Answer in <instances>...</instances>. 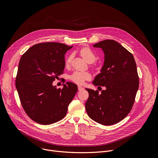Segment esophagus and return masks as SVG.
<instances>
[{
    "label": "esophagus",
    "mask_w": 158,
    "mask_h": 158,
    "mask_svg": "<svg viewBox=\"0 0 158 158\" xmlns=\"http://www.w3.org/2000/svg\"><path fill=\"white\" fill-rule=\"evenodd\" d=\"M83 89H84V87H82L81 85H78V90H79V91H82V90H83Z\"/></svg>",
    "instance_id": "esophagus-1"
}]
</instances>
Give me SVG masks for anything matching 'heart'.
Instances as JSON below:
<instances>
[{
  "label": "heart",
  "mask_w": 158,
  "mask_h": 158,
  "mask_svg": "<svg viewBox=\"0 0 158 158\" xmlns=\"http://www.w3.org/2000/svg\"><path fill=\"white\" fill-rule=\"evenodd\" d=\"M80 54L84 60L88 63H92L95 61L96 56L94 51L89 47L82 48L80 50ZM73 58V54H69L65 59V65H69L71 64ZM70 79L77 84H83L85 81L91 79V75L88 72L75 71L69 77Z\"/></svg>",
  "instance_id": "obj_1"
}]
</instances>
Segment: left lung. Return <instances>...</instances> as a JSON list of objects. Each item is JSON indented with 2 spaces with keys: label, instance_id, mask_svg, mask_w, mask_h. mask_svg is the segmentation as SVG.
Masks as SVG:
<instances>
[{
  "label": "left lung",
  "instance_id": "obj_1",
  "mask_svg": "<svg viewBox=\"0 0 158 158\" xmlns=\"http://www.w3.org/2000/svg\"><path fill=\"white\" fill-rule=\"evenodd\" d=\"M94 47L102 49L105 60L93 83L106 89L99 93L86 89V112L101 124H114L127 116L134 104L139 84L136 64L133 55L114 40L101 41Z\"/></svg>",
  "mask_w": 158,
  "mask_h": 158
}]
</instances>
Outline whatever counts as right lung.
Wrapping results in <instances>:
<instances>
[{
  "instance_id": "obj_1",
  "label": "right lung",
  "mask_w": 158,
  "mask_h": 158,
  "mask_svg": "<svg viewBox=\"0 0 158 158\" xmlns=\"http://www.w3.org/2000/svg\"><path fill=\"white\" fill-rule=\"evenodd\" d=\"M73 46L59 42L39 43L22 56L15 79L20 103L34 121L49 125L62 119L77 91L76 84L68 82L62 88L52 85L63 74L64 55Z\"/></svg>"
}]
</instances>
